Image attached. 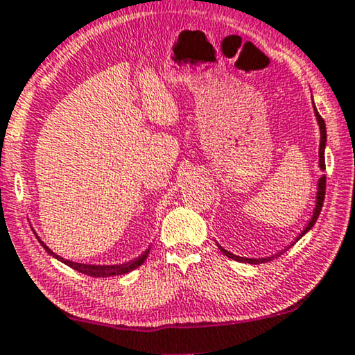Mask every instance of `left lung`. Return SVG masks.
<instances>
[{
    "mask_svg": "<svg viewBox=\"0 0 355 355\" xmlns=\"http://www.w3.org/2000/svg\"><path fill=\"white\" fill-rule=\"evenodd\" d=\"M315 114H316V119H318V124H320V132H321V142H320V168L321 170H324L326 168V162H324V149H326V124H324V119L321 118L320 116V113H318V110L315 107ZM324 195H326V177L324 175H322V177L320 178V182H318V193H316V206H315V213H313V216H311V219H309V223L306 224V227H304V230L302 231V234H300L297 239H295V242L297 241H300L302 239V237L306 234V232L311 230L313 226H315V223H316V219H318V216H320V213H321V208H322V201H324ZM295 242H291V245L295 244ZM291 245H288V248L286 249H290ZM218 248L221 249V252L224 254V255H227V257L230 259H234V260H237V262H244V263H260V262H268V260H272L273 257H275V255H272V257H267V259H249V257H239V255H234V254H231V252H227L226 249H223L221 245L218 244ZM285 249V250H286ZM282 254V252H280Z\"/></svg>",
    "mask_w": 355,
    "mask_h": 355,
    "instance_id": "obj_1",
    "label": "left lung"
}]
</instances>
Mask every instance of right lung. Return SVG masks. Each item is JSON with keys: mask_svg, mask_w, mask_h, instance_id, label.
I'll return each instance as SVG.
<instances>
[{"mask_svg": "<svg viewBox=\"0 0 355 355\" xmlns=\"http://www.w3.org/2000/svg\"><path fill=\"white\" fill-rule=\"evenodd\" d=\"M40 244H42V248L47 250L49 254L52 255V257H55L60 260V262H64L65 266H69L70 268H73V270H77L80 273H85V275H89V277H116V275H124V273L134 270V268H137L139 266H142L144 263V260L147 259V255H149V249L144 250V254L139 255L137 259H134L132 262H128V263H121V266H87V263H77V262H71V260H65L62 257H58L55 252H52L51 249L47 248L46 244H44L42 241H40Z\"/></svg>", "mask_w": 355, "mask_h": 355, "instance_id": "add662e5", "label": "right lung"}]
</instances>
